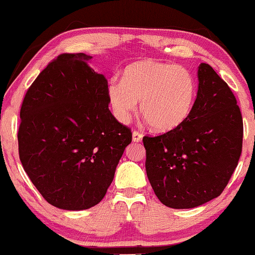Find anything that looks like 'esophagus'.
<instances>
[{"label":"esophagus","instance_id":"1","mask_svg":"<svg viewBox=\"0 0 255 255\" xmlns=\"http://www.w3.org/2000/svg\"><path fill=\"white\" fill-rule=\"evenodd\" d=\"M141 139H142V134L138 131H133V133H132V140H133L134 142H139L141 141Z\"/></svg>","mask_w":255,"mask_h":255}]
</instances>
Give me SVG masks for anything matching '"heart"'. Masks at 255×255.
Listing matches in <instances>:
<instances>
[{
    "label": "heart",
    "mask_w": 255,
    "mask_h": 255,
    "mask_svg": "<svg viewBox=\"0 0 255 255\" xmlns=\"http://www.w3.org/2000/svg\"><path fill=\"white\" fill-rule=\"evenodd\" d=\"M195 80L184 66L140 61L125 68L122 80H112L108 100L114 115L127 124L138 110L155 131L170 132L189 119L195 99Z\"/></svg>",
    "instance_id": "heart-1"
}]
</instances>
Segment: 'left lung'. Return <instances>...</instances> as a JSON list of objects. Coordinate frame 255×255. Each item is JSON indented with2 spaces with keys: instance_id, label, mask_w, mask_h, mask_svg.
<instances>
[{
  "instance_id": "8db88e82",
  "label": "left lung",
  "mask_w": 255,
  "mask_h": 255,
  "mask_svg": "<svg viewBox=\"0 0 255 255\" xmlns=\"http://www.w3.org/2000/svg\"><path fill=\"white\" fill-rule=\"evenodd\" d=\"M198 80L189 119L176 130L142 139L150 185L175 209L219 197L242 154L243 119L230 87L207 63L199 65Z\"/></svg>"
}]
</instances>
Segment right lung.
<instances>
[{
    "instance_id": "right-lung-1",
    "label": "right lung",
    "mask_w": 255,
    "mask_h": 255,
    "mask_svg": "<svg viewBox=\"0 0 255 255\" xmlns=\"http://www.w3.org/2000/svg\"><path fill=\"white\" fill-rule=\"evenodd\" d=\"M86 54H62L40 72L20 108L18 149L45 200L65 210L98 205L131 130L108 108V82Z\"/></svg>"
}]
</instances>
